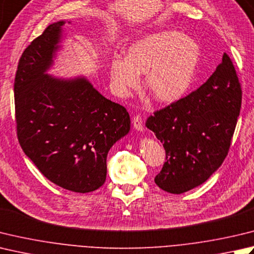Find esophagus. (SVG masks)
Wrapping results in <instances>:
<instances>
[{"instance_id":"34e87169","label":"esophagus","mask_w":254,"mask_h":254,"mask_svg":"<svg viewBox=\"0 0 254 254\" xmlns=\"http://www.w3.org/2000/svg\"><path fill=\"white\" fill-rule=\"evenodd\" d=\"M132 123H133V127H135L137 131H143L144 130V124H143L142 117L140 116V114H136V116H134Z\"/></svg>"}]
</instances>
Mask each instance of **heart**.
Returning <instances> with one entry per match:
<instances>
[{
    "label": "heart",
    "instance_id": "b5f03b06",
    "mask_svg": "<svg viewBox=\"0 0 254 254\" xmlns=\"http://www.w3.org/2000/svg\"><path fill=\"white\" fill-rule=\"evenodd\" d=\"M200 61L195 39L178 31H161L138 39L128 47L127 57L116 55L110 64L112 86L127 94L145 73L146 90L162 103L181 99L190 89Z\"/></svg>",
    "mask_w": 254,
    "mask_h": 254
}]
</instances>
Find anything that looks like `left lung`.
Wrapping results in <instances>:
<instances>
[{
    "instance_id": "obj_1",
    "label": "left lung",
    "mask_w": 254,
    "mask_h": 254,
    "mask_svg": "<svg viewBox=\"0 0 254 254\" xmlns=\"http://www.w3.org/2000/svg\"><path fill=\"white\" fill-rule=\"evenodd\" d=\"M241 102V83L225 53L216 71L197 90L148 117L146 127L166 153L156 185L183 193L205 183L228 155Z\"/></svg>"
}]
</instances>
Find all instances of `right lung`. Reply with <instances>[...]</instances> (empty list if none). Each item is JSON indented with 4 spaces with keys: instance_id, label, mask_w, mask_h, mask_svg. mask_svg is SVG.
Instances as JSON below:
<instances>
[{
    "instance_id": "add662e5",
    "label": "right lung",
    "mask_w": 254,
    "mask_h": 254,
    "mask_svg": "<svg viewBox=\"0 0 254 254\" xmlns=\"http://www.w3.org/2000/svg\"><path fill=\"white\" fill-rule=\"evenodd\" d=\"M64 21L51 24L25 48L14 80L19 145L43 175L73 192L103 185L107 155L130 131L127 109L84 78L45 73L58 48Z\"/></svg>"
}]
</instances>
